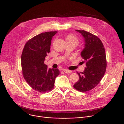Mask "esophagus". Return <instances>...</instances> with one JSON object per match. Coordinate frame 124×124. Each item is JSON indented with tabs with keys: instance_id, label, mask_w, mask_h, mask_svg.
<instances>
[{
	"instance_id": "obj_1",
	"label": "esophagus",
	"mask_w": 124,
	"mask_h": 124,
	"mask_svg": "<svg viewBox=\"0 0 124 124\" xmlns=\"http://www.w3.org/2000/svg\"><path fill=\"white\" fill-rule=\"evenodd\" d=\"M63 70L66 74H70V73H71L72 72V70H68V69H63Z\"/></svg>"
}]
</instances>
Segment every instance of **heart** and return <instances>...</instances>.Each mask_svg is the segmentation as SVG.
Masks as SVG:
<instances>
[{
    "mask_svg": "<svg viewBox=\"0 0 124 124\" xmlns=\"http://www.w3.org/2000/svg\"><path fill=\"white\" fill-rule=\"evenodd\" d=\"M66 41L67 43L74 44L76 45V46H77L79 43V40L78 38L76 35L73 34H70L67 36L66 37Z\"/></svg>",
    "mask_w": 124,
    "mask_h": 124,
    "instance_id": "b5f03b06",
    "label": "heart"
}]
</instances>
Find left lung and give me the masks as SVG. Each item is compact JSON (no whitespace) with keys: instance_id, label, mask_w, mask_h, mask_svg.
<instances>
[{"instance_id":"8db88e82","label":"left lung","mask_w":124,"mask_h":124,"mask_svg":"<svg viewBox=\"0 0 124 124\" xmlns=\"http://www.w3.org/2000/svg\"><path fill=\"white\" fill-rule=\"evenodd\" d=\"M85 39V47L81 56L86 63L84 72L78 73L79 80L74 88L77 90L85 92L94 88L100 83L105 73L107 62L102 43L96 35L85 30H77Z\"/></svg>"}]
</instances>
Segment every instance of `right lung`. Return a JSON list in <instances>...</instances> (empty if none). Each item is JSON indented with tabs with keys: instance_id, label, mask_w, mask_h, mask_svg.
<instances>
[{
	"instance_id": "1",
	"label": "right lung",
	"mask_w": 124,
	"mask_h": 124,
	"mask_svg": "<svg viewBox=\"0 0 124 124\" xmlns=\"http://www.w3.org/2000/svg\"><path fill=\"white\" fill-rule=\"evenodd\" d=\"M57 31L42 33L29 39L25 44L21 57L23 77L35 91L46 93L54 87L55 78L59 75L58 69H49L44 64L50 52L51 41Z\"/></svg>"
}]
</instances>
